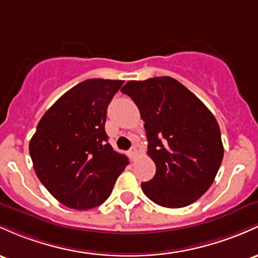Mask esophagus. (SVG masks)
Returning <instances> with one entry per match:
<instances>
[{
  "mask_svg": "<svg viewBox=\"0 0 258 258\" xmlns=\"http://www.w3.org/2000/svg\"><path fill=\"white\" fill-rule=\"evenodd\" d=\"M128 155H130V158H131L132 160H135L136 155H137V149H136V147H134V148H131V149H130V152H128Z\"/></svg>",
  "mask_w": 258,
  "mask_h": 258,
  "instance_id": "obj_1",
  "label": "esophagus"
}]
</instances>
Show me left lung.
<instances>
[{
    "label": "left lung",
    "instance_id": "1",
    "mask_svg": "<svg viewBox=\"0 0 258 258\" xmlns=\"http://www.w3.org/2000/svg\"><path fill=\"white\" fill-rule=\"evenodd\" d=\"M121 92L140 109L152 180L142 182L146 196L161 207L181 208L198 200L213 183L224 148L220 128L208 107L171 77L130 81Z\"/></svg>",
    "mask_w": 258,
    "mask_h": 258
}]
</instances>
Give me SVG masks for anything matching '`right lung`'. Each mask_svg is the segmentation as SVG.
<instances>
[{
  "instance_id": "obj_1",
  "label": "right lung",
  "mask_w": 258,
  "mask_h": 258,
  "mask_svg": "<svg viewBox=\"0 0 258 258\" xmlns=\"http://www.w3.org/2000/svg\"><path fill=\"white\" fill-rule=\"evenodd\" d=\"M123 81L92 78L64 93L45 112L30 140L34 170L69 208L86 211L105 202L130 164L107 142V105Z\"/></svg>"
}]
</instances>
